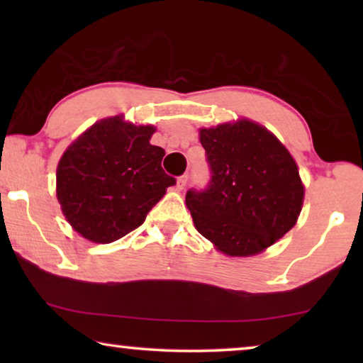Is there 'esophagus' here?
<instances>
[{"mask_svg": "<svg viewBox=\"0 0 363 363\" xmlns=\"http://www.w3.org/2000/svg\"><path fill=\"white\" fill-rule=\"evenodd\" d=\"M189 181V174H182L177 177V182H176V189L177 190H182L184 187H186V184Z\"/></svg>", "mask_w": 363, "mask_h": 363, "instance_id": "1", "label": "esophagus"}]
</instances>
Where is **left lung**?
Listing matches in <instances>:
<instances>
[{
	"mask_svg": "<svg viewBox=\"0 0 363 363\" xmlns=\"http://www.w3.org/2000/svg\"><path fill=\"white\" fill-rule=\"evenodd\" d=\"M210 168L186 203L201 235L229 256H251L296 224L304 199L298 167L266 128L242 120L200 130Z\"/></svg>",
	"mask_w": 363,
	"mask_h": 363,
	"instance_id": "left-lung-1",
	"label": "left lung"
}]
</instances>
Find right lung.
Masks as SVG:
<instances>
[{"label": "right lung", "instance_id": "1", "mask_svg": "<svg viewBox=\"0 0 363 363\" xmlns=\"http://www.w3.org/2000/svg\"><path fill=\"white\" fill-rule=\"evenodd\" d=\"M153 131L112 116L65 150L57 167V200L84 238L110 243L125 237L176 184L162 168L164 150L149 143Z\"/></svg>", "mask_w": 363, "mask_h": 363}]
</instances>
